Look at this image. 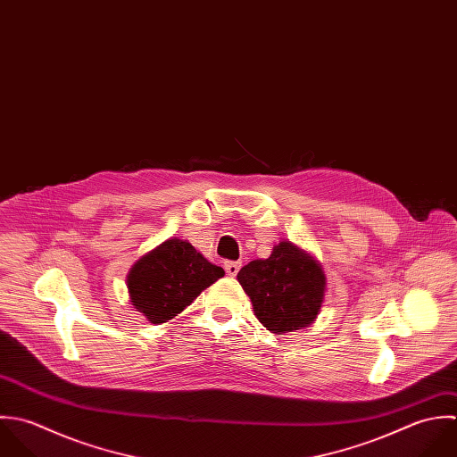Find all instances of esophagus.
Masks as SVG:
<instances>
[{
  "mask_svg": "<svg viewBox=\"0 0 457 457\" xmlns=\"http://www.w3.org/2000/svg\"><path fill=\"white\" fill-rule=\"evenodd\" d=\"M223 268H225V271H227V275H228V277H236V275L239 273V270H241V262L228 261V262H225V264H223Z\"/></svg>",
  "mask_w": 457,
  "mask_h": 457,
  "instance_id": "esophagus-1",
  "label": "esophagus"
}]
</instances>
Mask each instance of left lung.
Here are the masks:
<instances>
[{
  "label": "left lung",
  "mask_w": 457,
  "mask_h": 457,
  "mask_svg": "<svg viewBox=\"0 0 457 457\" xmlns=\"http://www.w3.org/2000/svg\"><path fill=\"white\" fill-rule=\"evenodd\" d=\"M255 315L273 333L308 326L324 298L322 270L302 250L282 241L266 261H252L237 273Z\"/></svg>",
  "instance_id": "1"
}]
</instances>
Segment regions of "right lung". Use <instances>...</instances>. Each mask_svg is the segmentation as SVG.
I'll list each match as a JSON object with an SVG mask.
<instances>
[{
	"mask_svg": "<svg viewBox=\"0 0 457 457\" xmlns=\"http://www.w3.org/2000/svg\"><path fill=\"white\" fill-rule=\"evenodd\" d=\"M225 275L187 241L168 239L144 255L128 277L131 303L154 322H166Z\"/></svg>",
	"mask_w": 457,
	"mask_h": 457,
	"instance_id": "obj_1",
	"label": "right lung"
}]
</instances>
